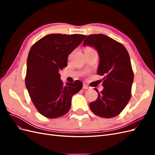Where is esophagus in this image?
I'll return each mask as SVG.
<instances>
[{
	"label": "esophagus",
	"mask_w": 155,
	"mask_h": 155,
	"mask_svg": "<svg viewBox=\"0 0 155 155\" xmlns=\"http://www.w3.org/2000/svg\"><path fill=\"white\" fill-rule=\"evenodd\" d=\"M83 89H85V90H88V89L90 88V87H89L88 86H87V85H85V84H83Z\"/></svg>",
	"instance_id": "esophagus-1"
}]
</instances>
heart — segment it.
Masks as SVG:
<instances>
[{"mask_svg": "<svg viewBox=\"0 0 155 155\" xmlns=\"http://www.w3.org/2000/svg\"><path fill=\"white\" fill-rule=\"evenodd\" d=\"M89 48V49H92V48Z\"/></svg>", "mask_w": 155, "mask_h": 155, "instance_id": "obj_1", "label": "heart"}]
</instances>
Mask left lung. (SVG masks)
<instances>
[{
  "label": "left lung",
  "instance_id": "left-lung-1",
  "mask_svg": "<svg viewBox=\"0 0 155 155\" xmlns=\"http://www.w3.org/2000/svg\"><path fill=\"white\" fill-rule=\"evenodd\" d=\"M83 45L95 48L100 60L97 74L104 76V90L90 104L94 114L110 118L122 111L131 97L134 74L130 59L125 46L104 34L88 35Z\"/></svg>",
  "mask_w": 155,
  "mask_h": 155
}]
</instances>
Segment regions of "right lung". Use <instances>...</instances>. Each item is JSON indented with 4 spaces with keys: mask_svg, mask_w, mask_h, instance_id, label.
<instances>
[{
    "mask_svg": "<svg viewBox=\"0 0 155 155\" xmlns=\"http://www.w3.org/2000/svg\"><path fill=\"white\" fill-rule=\"evenodd\" d=\"M85 37L52 34L31 46L27 59L25 85L37 110L46 118H56L67 114L72 97L82 88L83 83L79 80L64 85L59 71L67 66L68 55Z\"/></svg>",
    "mask_w": 155,
    "mask_h": 155,
    "instance_id": "right-lung-1",
    "label": "right lung"
}]
</instances>
